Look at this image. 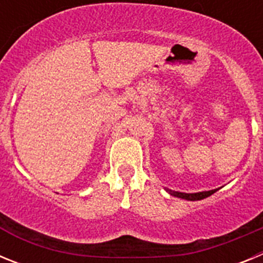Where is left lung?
<instances>
[{"mask_svg": "<svg viewBox=\"0 0 263 263\" xmlns=\"http://www.w3.org/2000/svg\"><path fill=\"white\" fill-rule=\"evenodd\" d=\"M218 189L214 190H209V192H199V193H180V192H173V190L167 189V192L170 193L171 196L179 197V198L182 199H187V201H199V199L207 198V197H210L211 194L216 192Z\"/></svg>", "mask_w": 263, "mask_h": 263, "instance_id": "1", "label": "left lung"}]
</instances>
